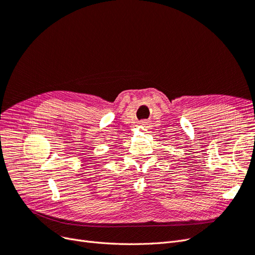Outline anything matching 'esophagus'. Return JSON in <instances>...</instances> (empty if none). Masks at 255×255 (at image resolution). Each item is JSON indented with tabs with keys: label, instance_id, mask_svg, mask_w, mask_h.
<instances>
[{
	"label": "esophagus",
	"instance_id": "1",
	"mask_svg": "<svg viewBox=\"0 0 255 255\" xmlns=\"http://www.w3.org/2000/svg\"><path fill=\"white\" fill-rule=\"evenodd\" d=\"M139 125H140V127L143 128H150V125H149V122L148 121H146V120H143V121H141L140 123H139Z\"/></svg>",
	"mask_w": 255,
	"mask_h": 255
}]
</instances>
